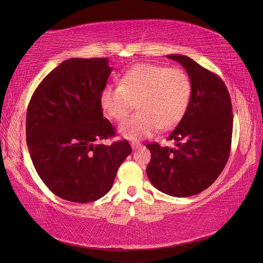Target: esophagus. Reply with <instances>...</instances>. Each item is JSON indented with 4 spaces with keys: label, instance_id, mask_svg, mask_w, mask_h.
Listing matches in <instances>:
<instances>
[{
    "label": "esophagus",
    "instance_id": "obj_1",
    "mask_svg": "<svg viewBox=\"0 0 263 263\" xmlns=\"http://www.w3.org/2000/svg\"><path fill=\"white\" fill-rule=\"evenodd\" d=\"M130 146H132L133 149H138V148L141 147V144H140V142H138V141H133L132 144H130Z\"/></svg>",
    "mask_w": 263,
    "mask_h": 263
}]
</instances>
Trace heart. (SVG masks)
Instances as JSON below:
<instances>
[{"label": "heart", "instance_id": "b5f03b06", "mask_svg": "<svg viewBox=\"0 0 263 263\" xmlns=\"http://www.w3.org/2000/svg\"><path fill=\"white\" fill-rule=\"evenodd\" d=\"M190 95L191 81L183 69L139 63L122 77L119 85L103 87L100 102L115 121L128 115L136 102L138 110L118 130L125 138L137 140L176 126L185 113Z\"/></svg>", "mask_w": 263, "mask_h": 263}]
</instances>
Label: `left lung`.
<instances>
[{"label": "left lung", "instance_id": "left-lung-1", "mask_svg": "<svg viewBox=\"0 0 263 263\" xmlns=\"http://www.w3.org/2000/svg\"><path fill=\"white\" fill-rule=\"evenodd\" d=\"M166 57L185 68L192 90L184 115L166 138L177 147L146 146L151 153L147 176L161 192L186 197L211 186L225 168L232 146V101L217 74L186 55Z\"/></svg>", "mask_w": 263, "mask_h": 263}]
</instances>
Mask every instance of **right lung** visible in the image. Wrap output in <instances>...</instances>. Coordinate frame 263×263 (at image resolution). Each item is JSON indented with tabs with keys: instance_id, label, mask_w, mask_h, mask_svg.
Here are the masks:
<instances>
[{
	"instance_id": "add662e5",
	"label": "right lung",
	"mask_w": 263,
	"mask_h": 263,
	"mask_svg": "<svg viewBox=\"0 0 263 263\" xmlns=\"http://www.w3.org/2000/svg\"><path fill=\"white\" fill-rule=\"evenodd\" d=\"M110 72L106 58L68 59L45 77L29 101L31 161L46 186L66 201L89 203L104 196L132 153L127 140L100 142L115 136L100 102Z\"/></svg>"
}]
</instances>
